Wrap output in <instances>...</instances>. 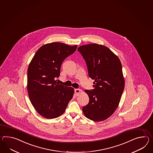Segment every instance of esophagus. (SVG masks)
<instances>
[{
    "instance_id": "esophagus-1",
    "label": "esophagus",
    "mask_w": 153,
    "mask_h": 153,
    "mask_svg": "<svg viewBox=\"0 0 153 153\" xmlns=\"http://www.w3.org/2000/svg\"><path fill=\"white\" fill-rule=\"evenodd\" d=\"M80 92H81V90H79V89H75V93L76 96H78V94L80 93Z\"/></svg>"
}]
</instances>
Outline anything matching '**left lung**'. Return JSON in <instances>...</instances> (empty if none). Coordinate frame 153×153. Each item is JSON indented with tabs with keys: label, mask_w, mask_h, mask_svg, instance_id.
<instances>
[{
	"label": "left lung",
	"mask_w": 153,
	"mask_h": 153,
	"mask_svg": "<svg viewBox=\"0 0 153 153\" xmlns=\"http://www.w3.org/2000/svg\"><path fill=\"white\" fill-rule=\"evenodd\" d=\"M86 61L94 89L85 90L89 103L82 111L87 118L103 121L112 116L118 107L125 82L120 61L110 49L103 45L92 44L77 49Z\"/></svg>",
	"instance_id": "8db88e82"
}]
</instances>
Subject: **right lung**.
Returning <instances> with one entry per match:
<instances>
[{"instance_id":"add662e5","label":"right lung","mask_w":153,"mask_h":153,"mask_svg":"<svg viewBox=\"0 0 153 153\" xmlns=\"http://www.w3.org/2000/svg\"><path fill=\"white\" fill-rule=\"evenodd\" d=\"M77 45L52 42L40 47L27 69V89L31 103L38 113L47 119L61 116L74 94L72 87L59 85L63 60L75 52Z\"/></svg>"}]
</instances>
